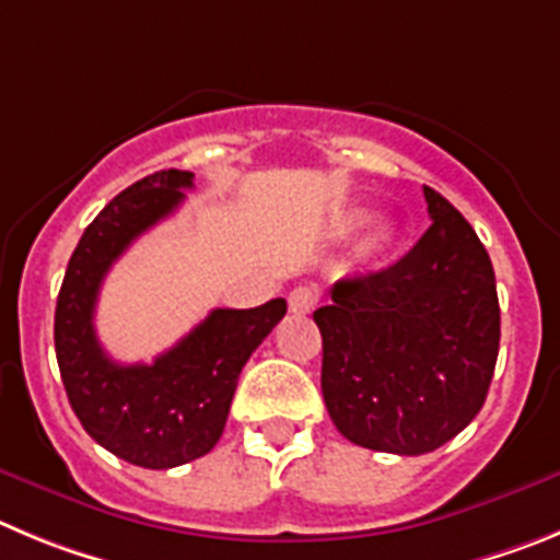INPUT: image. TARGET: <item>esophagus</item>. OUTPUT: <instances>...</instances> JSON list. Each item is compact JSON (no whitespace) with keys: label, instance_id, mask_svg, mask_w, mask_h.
Returning <instances> with one entry per match:
<instances>
[{"label":"esophagus","instance_id":"34e87169","mask_svg":"<svg viewBox=\"0 0 560 560\" xmlns=\"http://www.w3.org/2000/svg\"><path fill=\"white\" fill-rule=\"evenodd\" d=\"M287 301H290L292 312H301V315H306V312H312L317 306V290L315 287H295Z\"/></svg>","mask_w":560,"mask_h":560}]
</instances>
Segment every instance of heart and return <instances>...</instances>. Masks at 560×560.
<instances>
[{
	"mask_svg": "<svg viewBox=\"0 0 560 560\" xmlns=\"http://www.w3.org/2000/svg\"><path fill=\"white\" fill-rule=\"evenodd\" d=\"M354 220H362V214H357V218Z\"/></svg>",
	"mask_w": 560,
	"mask_h": 560,
	"instance_id": "b5f03b06",
	"label": "heart"
}]
</instances>
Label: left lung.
<instances>
[{"label":"left lung","mask_w":560,"mask_h":560,"mask_svg":"<svg viewBox=\"0 0 560 560\" xmlns=\"http://www.w3.org/2000/svg\"><path fill=\"white\" fill-rule=\"evenodd\" d=\"M432 225L380 273L340 279L315 310L326 410L357 446L424 455L466 430L500 354L491 259L450 200L424 186Z\"/></svg>","instance_id":"1"}]
</instances>
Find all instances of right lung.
<instances>
[{
  "mask_svg": "<svg viewBox=\"0 0 560 560\" xmlns=\"http://www.w3.org/2000/svg\"><path fill=\"white\" fill-rule=\"evenodd\" d=\"M192 178L161 170L110 200L80 236L55 306V354L74 416L100 446L142 468H173L214 450L243 365L287 312L284 299L211 310L150 365L105 354L94 331L100 284L136 236L184 203Z\"/></svg>",
  "mask_w": 560,
  "mask_h": 560,
  "instance_id": "obj_1",
  "label": "right lung"
}]
</instances>
